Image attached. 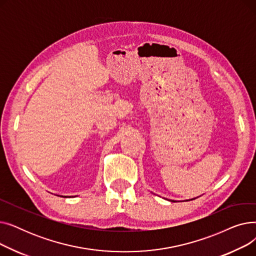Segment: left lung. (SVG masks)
<instances>
[{"label":"left lung","instance_id":"obj_1","mask_svg":"<svg viewBox=\"0 0 256 256\" xmlns=\"http://www.w3.org/2000/svg\"><path fill=\"white\" fill-rule=\"evenodd\" d=\"M194 199H195V198H193V199H191V200H194ZM169 201H176V200H169ZM186 201H188V200H186Z\"/></svg>","mask_w":256,"mask_h":256}]
</instances>
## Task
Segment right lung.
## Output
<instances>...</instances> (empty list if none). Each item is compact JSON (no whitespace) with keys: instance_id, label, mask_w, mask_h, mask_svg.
<instances>
[{"instance_id":"right-lung-1","label":"right lung","mask_w":256,"mask_h":256,"mask_svg":"<svg viewBox=\"0 0 256 256\" xmlns=\"http://www.w3.org/2000/svg\"><path fill=\"white\" fill-rule=\"evenodd\" d=\"M65 197H66V196H65Z\"/></svg>"}]
</instances>
